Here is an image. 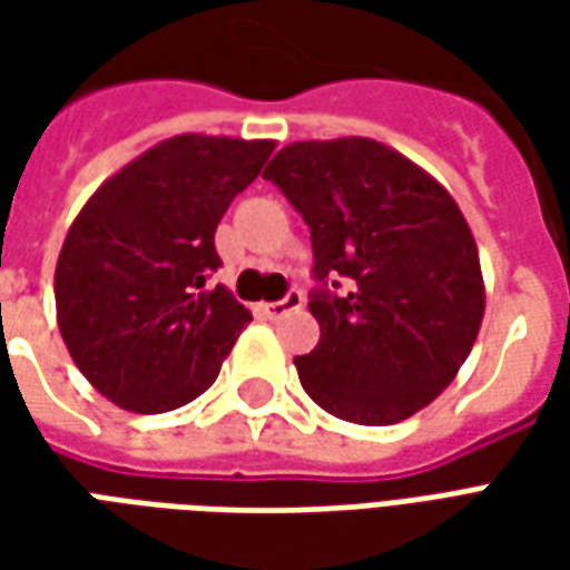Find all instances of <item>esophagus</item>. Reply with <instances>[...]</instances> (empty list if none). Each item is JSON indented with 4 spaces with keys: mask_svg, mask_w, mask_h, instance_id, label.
Here are the masks:
<instances>
[{
    "mask_svg": "<svg viewBox=\"0 0 570 570\" xmlns=\"http://www.w3.org/2000/svg\"><path fill=\"white\" fill-rule=\"evenodd\" d=\"M305 305V296L298 293V289H289L281 302H268V305H262V311L272 317V321H277V317H284V314H289V311H298Z\"/></svg>",
    "mask_w": 570,
    "mask_h": 570,
    "instance_id": "1",
    "label": "esophagus"
}]
</instances>
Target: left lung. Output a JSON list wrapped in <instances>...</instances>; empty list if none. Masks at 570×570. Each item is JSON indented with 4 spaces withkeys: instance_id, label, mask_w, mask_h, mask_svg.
<instances>
[{
    "instance_id": "obj_1",
    "label": "left lung",
    "mask_w": 570,
    "mask_h": 570,
    "mask_svg": "<svg viewBox=\"0 0 570 570\" xmlns=\"http://www.w3.org/2000/svg\"><path fill=\"white\" fill-rule=\"evenodd\" d=\"M265 179L311 228L317 347L296 357L305 394L366 428L412 419L473 351L485 284L464 213L442 183L370 137L289 142Z\"/></svg>"
}]
</instances>
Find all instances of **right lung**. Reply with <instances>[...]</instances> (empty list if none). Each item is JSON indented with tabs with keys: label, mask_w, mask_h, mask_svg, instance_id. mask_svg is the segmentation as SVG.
<instances>
[{
	"label": "right lung",
	"mask_w": 570,
	"mask_h": 570,
	"mask_svg": "<svg viewBox=\"0 0 570 570\" xmlns=\"http://www.w3.org/2000/svg\"><path fill=\"white\" fill-rule=\"evenodd\" d=\"M274 140L179 134L125 164L69 225L55 268L57 326L94 391L140 415L191 403L253 321L207 286L216 225Z\"/></svg>",
	"instance_id": "add662e5"
}]
</instances>
